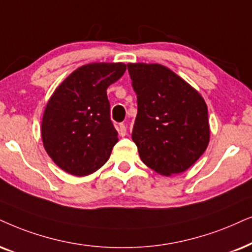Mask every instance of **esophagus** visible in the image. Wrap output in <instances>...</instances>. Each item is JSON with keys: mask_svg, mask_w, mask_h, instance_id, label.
I'll use <instances>...</instances> for the list:
<instances>
[{"mask_svg": "<svg viewBox=\"0 0 252 252\" xmlns=\"http://www.w3.org/2000/svg\"><path fill=\"white\" fill-rule=\"evenodd\" d=\"M119 132L122 137L126 135V124H123V123L120 124V126H119Z\"/></svg>", "mask_w": 252, "mask_h": 252, "instance_id": "1", "label": "esophagus"}]
</instances>
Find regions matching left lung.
<instances>
[{
	"instance_id": "1",
	"label": "left lung",
	"mask_w": 252,
	"mask_h": 252,
	"mask_svg": "<svg viewBox=\"0 0 252 252\" xmlns=\"http://www.w3.org/2000/svg\"><path fill=\"white\" fill-rule=\"evenodd\" d=\"M138 111L132 141L146 166L161 176L181 173L208 146V109L201 94L160 63H128Z\"/></svg>"
}]
</instances>
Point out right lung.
<instances>
[{
	"label": "right lung",
	"instance_id": "right-lung-1",
	"mask_svg": "<svg viewBox=\"0 0 252 252\" xmlns=\"http://www.w3.org/2000/svg\"><path fill=\"white\" fill-rule=\"evenodd\" d=\"M123 63H86L51 95L41 121V139L57 166L75 177L102 167L119 142L110 121L107 88L124 74Z\"/></svg>",
	"mask_w": 252,
	"mask_h": 252
}]
</instances>
